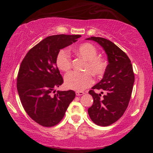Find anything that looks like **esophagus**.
I'll use <instances>...</instances> for the list:
<instances>
[{
    "label": "esophagus",
    "mask_w": 153,
    "mask_h": 153,
    "mask_svg": "<svg viewBox=\"0 0 153 153\" xmlns=\"http://www.w3.org/2000/svg\"><path fill=\"white\" fill-rule=\"evenodd\" d=\"M75 94H76V96H82V95L84 94V92H82V91H75Z\"/></svg>",
    "instance_id": "1"
}]
</instances>
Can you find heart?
Wrapping results in <instances>:
<instances>
[{
    "instance_id": "1",
    "label": "heart",
    "mask_w": 153,
    "mask_h": 153,
    "mask_svg": "<svg viewBox=\"0 0 153 153\" xmlns=\"http://www.w3.org/2000/svg\"><path fill=\"white\" fill-rule=\"evenodd\" d=\"M75 52L77 55L86 61L85 70H89L96 76H100L104 73L106 69V62L101 57H97V50L94 45L89 43L82 44L75 49ZM56 65L63 72H67L71 69V57L65 49L59 50L57 53ZM93 82L94 79L89 72H71L65 76V85L68 88L72 90L82 91L90 86Z\"/></svg>"
}]
</instances>
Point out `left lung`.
Returning a JSON list of instances; mask_svg holds the SVG:
<instances>
[{
    "instance_id": "left-lung-1",
    "label": "left lung",
    "mask_w": 153,
    "mask_h": 153,
    "mask_svg": "<svg viewBox=\"0 0 153 153\" xmlns=\"http://www.w3.org/2000/svg\"><path fill=\"white\" fill-rule=\"evenodd\" d=\"M86 39L99 44L108 59L103 78L88 92L94 99V103L88 109L95 124L106 127L117 122L127 109L134 82L132 65L125 52L112 42L96 36ZM94 89L102 90L105 94L101 97L100 94L94 92Z\"/></svg>"
}]
</instances>
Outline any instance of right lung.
Instances as JSON below:
<instances>
[{
  "label": "right lung",
  "instance_id": "add662e5",
  "mask_svg": "<svg viewBox=\"0 0 153 153\" xmlns=\"http://www.w3.org/2000/svg\"><path fill=\"white\" fill-rule=\"evenodd\" d=\"M80 35L47 36L26 54L19 71L17 90L27 114L43 127L56 125L75 97V91H57L63 83L56 65L59 51L78 41Z\"/></svg>",
  "mask_w": 153,
  "mask_h": 153
}]
</instances>
